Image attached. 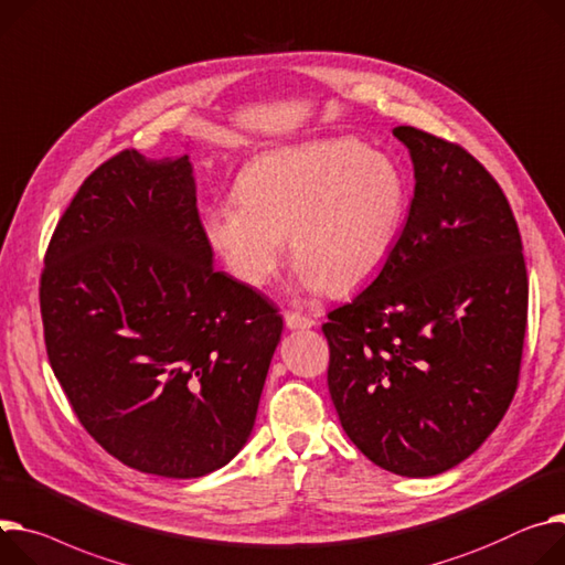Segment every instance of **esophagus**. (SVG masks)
I'll use <instances>...</instances> for the list:
<instances>
[{
	"instance_id": "1",
	"label": "esophagus",
	"mask_w": 565,
	"mask_h": 565,
	"mask_svg": "<svg viewBox=\"0 0 565 565\" xmlns=\"http://www.w3.org/2000/svg\"><path fill=\"white\" fill-rule=\"evenodd\" d=\"M285 326H287L289 330H310V328H315L317 323H315V319H310V317H306V315H300V312H285Z\"/></svg>"
}]
</instances>
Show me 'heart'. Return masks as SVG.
Segmentation results:
<instances>
[{
    "label": "heart",
    "mask_w": 565,
    "mask_h": 565,
    "mask_svg": "<svg viewBox=\"0 0 565 565\" xmlns=\"http://www.w3.org/2000/svg\"><path fill=\"white\" fill-rule=\"evenodd\" d=\"M407 179L380 151L351 138L308 140L255 156L235 199L203 212V237L226 271L263 289L278 274L285 237L298 285L351 294L392 257L407 212Z\"/></svg>",
    "instance_id": "b5f03b06"
}]
</instances>
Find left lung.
I'll use <instances>...</instances> for the list:
<instances>
[{
	"label": "left lung",
	"mask_w": 565,
	"mask_h": 565,
	"mask_svg": "<svg viewBox=\"0 0 565 565\" xmlns=\"http://www.w3.org/2000/svg\"><path fill=\"white\" fill-rule=\"evenodd\" d=\"M414 199L377 278L328 315V388L380 468L434 477L480 448L518 386L527 326L523 242L507 196L466 149L394 128Z\"/></svg>",
	"instance_id": "left-lung-1"
}]
</instances>
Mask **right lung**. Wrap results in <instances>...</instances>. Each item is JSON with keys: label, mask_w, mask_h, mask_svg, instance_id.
<instances>
[{"label": "right lung", "mask_w": 565, "mask_h": 565, "mask_svg": "<svg viewBox=\"0 0 565 565\" xmlns=\"http://www.w3.org/2000/svg\"><path fill=\"white\" fill-rule=\"evenodd\" d=\"M190 156L126 149L95 169L45 255L50 364L121 463L194 480L248 441L282 317L212 267Z\"/></svg>", "instance_id": "add662e5"}]
</instances>
